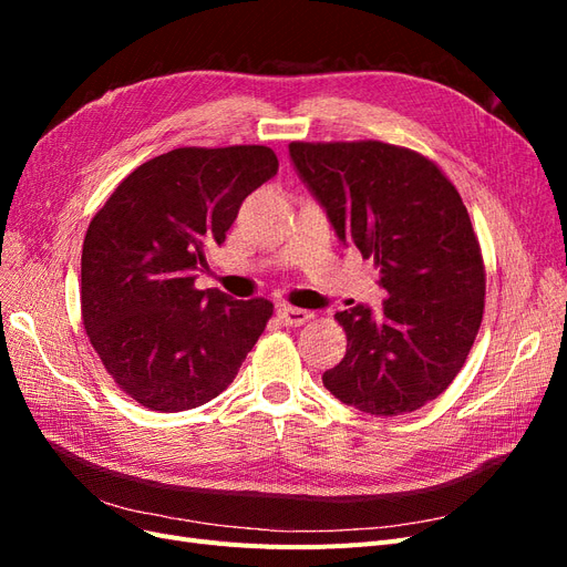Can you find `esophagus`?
Listing matches in <instances>:
<instances>
[{
  "label": "esophagus",
  "instance_id": "34e87169",
  "mask_svg": "<svg viewBox=\"0 0 567 567\" xmlns=\"http://www.w3.org/2000/svg\"><path fill=\"white\" fill-rule=\"evenodd\" d=\"M277 315H279L281 323H286V326H302V323H307V321L315 317L312 312L300 310V307H290V305H281L279 310H277Z\"/></svg>",
  "mask_w": 567,
  "mask_h": 567
}]
</instances>
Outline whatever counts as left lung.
Returning a JSON list of instances; mask_svg holds the SVG:
<instances>
[{"label":"left lung","mask_w":567,"mask_h":567,"mask_svg":"<svg viewBox=\"0 0 567 567\" xmlns=\"http://www.w3.org/2000/svg\"><path fill=\"white\" fill-rule=\"evenodd\" d=\"M300 177L340 241L373 260L388 290L381 319L336 315L342 362L321 375L340 402L400 416L456 379L485 312V262L466 205L437 163L383 142H293Z\"/></svg>","instance_id":"obj_1"}]
</instances>
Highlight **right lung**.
I'll use <instances>...</instances> for the list:
<instances>
[{
    "mask_svg": "<svg viewBox=\"0 0 567 567\" xmlns=\"http://www.w3.org/2000/svg\"><path fill=\"white\" fill-rule=\"evenodd\" d=\"M269 146H182L115 186L82 244V323L115 385L151 411L194 409L236 379L274 315L265 298L198 290L244 198L277 175Z\"/></svg>",
    "mask_w": 567,
    "mask_h": 567,
    "instance_id": "right-lung-1",
    "label": "right lung"
}]
</instances>
